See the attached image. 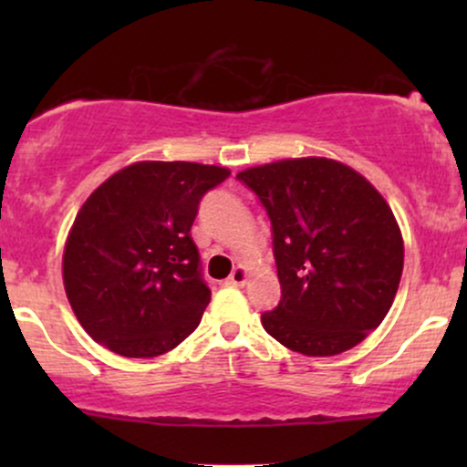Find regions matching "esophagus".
<instances>
[{
	"mask_svg": "<svg viewBox=\"0 0 467 467\" xmlns=\"http://www.w3.org/2000/svg\"><path fill=\"white\" fill-rule=\"evenodd\" d=\"M245 281H248V270H245L244 265H237L233 270V275L228 276V283L230 285H245Z\"/></svg>",
	"mask_w": 467,
	"mask_h": 467,
	"instance_id": "34e87169",
	"label": "esophagus"
}]
</instances>
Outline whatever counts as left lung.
I'll use <instances>...</instances> for the list:
<instances>
[{"mask_svg": "<svg viewBox=\"0 0 467 467\" xmlns=\"http://www.w3.org/2000/svg\"><path fill=\"white\" fill-rule=\"evenodd\" d=\"M272 223L281 301L265 331L303 356H336L384 320L404 241L393 211L360 173L327 158L281 160L237 175Z\"/></svg>", "mask_w": 467, "mask_h": 467, "instance_id": "8db88e82", "label": "left lung"}]
</instances>
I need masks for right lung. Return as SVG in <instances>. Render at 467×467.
I'll use <instances>...</instances> for the list:
<instances>
[{
	"instance_id": "obj_1",
	"label": "right lung",
	"mask_w": 467,
	"mask_h": 467,
	"mask_svg": "<svg viewBox=\"0 0 467 467\" xmlns=\"http://www.w3.org/2000/svg\"><path fill=\"white\" fill-rule=\"evenodd\" d=\"M223 166L136 162L96 189L63 252L67 301L83 329L118 356L175 349L211 303L191 239L202 197Z\"/></svg>"
}]
</instances>
